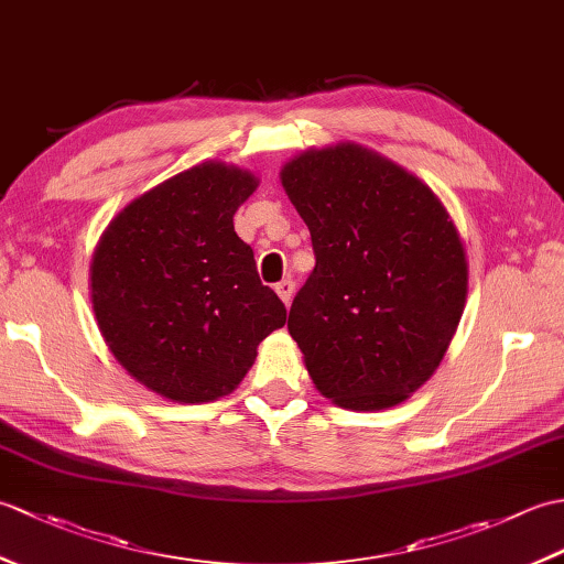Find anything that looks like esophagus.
<instances>
[{
	"label": "esophagus",
	"mask_w": 564,
	"mask_h": 564,
	"mask_svg": "<svg viewBox=\"0 0 564 564\" xmlns=\"http://www.w3.org/2000/svg\"><path fill=\"white\" fill-rule=\"evenodd\" d=\"M275 293H279L283 305H291L293 293H295V283L291 279H283L281 283H275Z\"/></svg>",
	"instance_id": "34e87169"
}]
</instances>
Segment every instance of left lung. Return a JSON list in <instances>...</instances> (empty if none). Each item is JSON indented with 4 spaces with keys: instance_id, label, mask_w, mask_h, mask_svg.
<instances>
[{
    "instance_id": "8db88e82",
    "label": "left lung",
    "mask_w": 564,
    "mask_h": 564,
    "mask_svg": "<svg viewBox=\"0 0 564 564\" xmlns=\"http://www.w3.org/2000/svg\"><path fill=\"white\" fill-rule=\"evenodd\" d=\"M281 184L317 259L289 315L315 388L354 412L404 402L463 317L458 227L422 178L356 142L295 154Z\"/></svg>"
}]
</instances>
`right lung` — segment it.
Instances as JSON below:
<instances>
[{"mask_svg": "<svg viewBox=\"0 0 564 564\" xmlns=\"http://www.w3.org/2000/svg\"><path fill=\"white\" fill-rule=\"evenodd\" d=\"M259 178L203 162L130 200L106 227L89 267L91 307L113 358L170 402L230 394L257 346L285 325L261 285L235 213Z\"/></svg>", "mask_w": 564, "mask_h": 564, "instance_id": "1", "label": "right lung"}]
</instances>
